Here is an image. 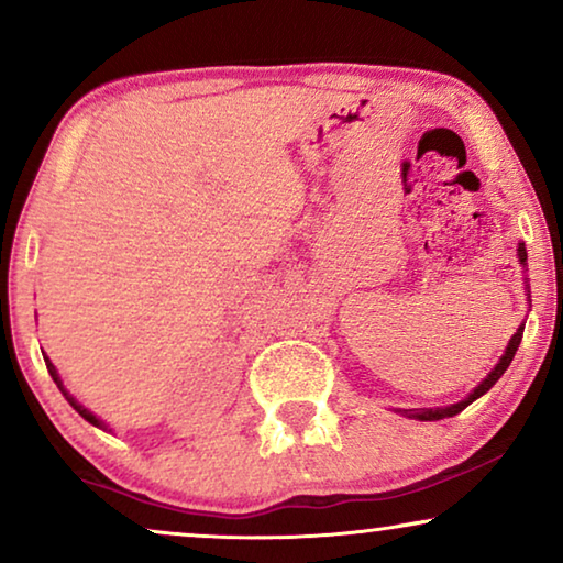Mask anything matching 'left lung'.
<instances>
[{"label": "left lung", "instance_id": "obj_1", "mask_svg": "<svg viewBox=\"0 0 563 563\" xmlns=\"http://www.w3.org/2000/svg\"><path fill=\"white\" fill-rule=\"evenodd\" d=\"M518 258H520V264L526 266V258H528V253H526V245H522V243L518 245ZM520 341H522V325L518 328V333L512 335V341H510V345H507L505 356L499 358V364H497L495 368H492L487 379H484V382L479 384V387H476V389L472 391V395H468L466 399H461V402L451 405V407H435V410H399V412L407 415V418H418V420H443V418H453V415H459L461 410H464V407L472 405L476 397H482L484 391H489L492 387H495L499 376H503V374L507 372V366H510V361L515 358V351H518Z\"/></svg>", "mask_w": 563, "mask_h": 563}]
</instances>
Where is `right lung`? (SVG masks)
<instances>
[{"instance_id":"obj_1","label":"right lung","mask_w":563,"mask_h":563,"mask_svg":"<svg viewBox=\"0 0 563 563\" xmlns=\"http://www.w3.org/2000/svg\"><path fill=\"white\" fill-rule=\"evenodd\" d=\"M43 358H45V366H48V374L53 376V382H56V384H58V389H60V391H64V395H66V399H68V402H71V407H74V410H76V412H79L84 420H89V422H91V426H97V428H104V422H102V420H99V418H95V415H91V412L87 410V407H81L79 402H76V399H74V397H68V391L64 389V384H60V379H58V374H56V366H53V364H51V358H48V356H43Z\"/></svg>"}]
</instances>
